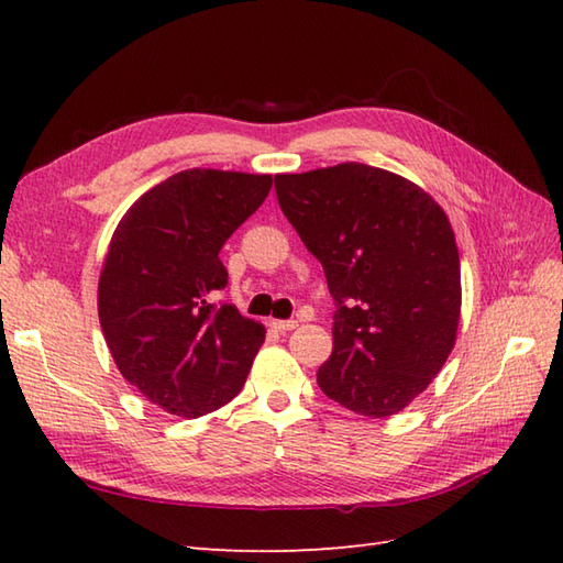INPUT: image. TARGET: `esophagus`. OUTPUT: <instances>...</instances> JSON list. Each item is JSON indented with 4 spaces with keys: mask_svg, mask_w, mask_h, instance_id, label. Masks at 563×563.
Masks as SVG:
<instances>
[{
    "mask_svg": "<svg viewBox=\"0 0 563 563\" xmlns=\"http://www.w3.org/2000/svg\"><path fill=\"white\" fill-rule=\"evenodd\" d=\"M271 327H273L275 331L285 333V331H292V329H297V321H295V319H288V321H283V319H273V321H271Z\"/></svg>",
    "mask_w": 563,
    "mask_h": 563,
    "instance_id": "34e87169",
    "label": "esophagus"
}]
</instances>
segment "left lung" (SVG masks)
Wrapping results in <instances>:
<instances>
[{"instance_id":"8db88e82","label":"left lung","mask_w":563,"mask_h":563,"mask_svg":"<svg viewBox=\"0 0 563 563\" xmlns=\"http://www.w3.org/2000/svg\"><path fill=\"white\" fill-rule=\"evenodd\" d=\"M275 194L336 302L317 385L361 416L399 413L457 339L460 254L445 210L409 178L357 162L278 174Z\"/></svg>"}]
</instances>
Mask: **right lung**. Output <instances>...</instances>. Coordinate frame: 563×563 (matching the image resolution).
Segmentation results:
<instances>
[{
    "instance_id": "right-lung-1",
    "label": "right lung",
    "mask_w": 563,
    "mask_h": 563,
    "mask_svg": "<svg viewBox=\"0 0 563 563\" xmlns=\"http://www.w3.org/2000/svg\"><path fill=\"white\" fill-rule=\"evenodd\" d=\"M271 174L188 169L118 222L99 278V321L121 375L166 413L198 418L242 391L266 339L234 305L220 249L266 200Z\"/></svg>"
}]
</instances>
